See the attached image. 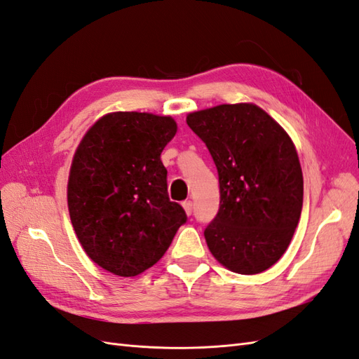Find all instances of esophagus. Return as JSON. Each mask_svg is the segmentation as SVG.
I'll list each match as a JSON object with an SVG mask.
<instances>
[{
  "mask_svg": "<svg viewBox=\"0 0 359 359\" xmlns=\"http://www.w3.org/2000/svg\"><path fill=\"white\" fill-rule=\"evenodd\" d=\"M182 206H183V209H185L187 215H191V214H192V201H191V200H185V201H183Z\"/></svg>",
  "mask_w": 359,
  "mask_h": 359,
  "instance_id": "esophagus-1",
  "label": "esophagus"
}]
</instances>
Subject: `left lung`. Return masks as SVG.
<instances>
[{"label":"left lung","mask_w":359,"mask_h":359,"mask_svg":"<svg viewBox=\"0 0 359 359\" xmlns=\"http://www.w3.org/2000/svg\"><path fill=\"white\" fill-rule=\"evenodd\" d=\"M218 171L219 208L205 229L226 269L256 274L288 249L303 205L299 156L287 132L255 104H222L187 116Z\"/></svg>","instance_id":"left-lung-1"}]
</instances>
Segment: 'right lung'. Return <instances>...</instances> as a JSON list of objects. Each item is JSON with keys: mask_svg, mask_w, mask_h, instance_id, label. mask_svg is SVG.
Segmentation results:
<instances>
[{"mask_svg": "<svg viewBox=\"0 0 359 359\" xmlns=\"http://www.w3.org/2000/svg\"><path fill=\"white\" fill-rule=\"evenodd\" d=\"M177 132L171 116L115 112L81 140L71 165L68 209L89 258L130 278L158 262L177 229L183 208L171 201L161 153Z\"/></svg>", "mask_w": 359, "mask_h": 359, "instance_id": "obj_1", "label": "right lung"}]
</instances>
